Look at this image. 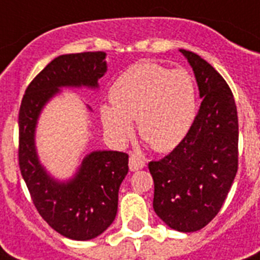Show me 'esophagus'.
I'll return each instance as SVG.
<instances>
[{"mask_svg":"<svg viewBox=\"0 0 260 260\" xmlns=\"http://www.w3.org/2000/svg\"><path fill=\"white\" fill-rule=\"evenodd\" d=\"M146 166V160L142 155L139 154H131L129 156V169L131 171H138L144 169Z\"/></svg>","mask_w":260,"mask_h":260,"instance_id":"esophagus-1","label":"esophagus"}]
</instances>
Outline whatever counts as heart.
<instances>
[{
    "label": "heart",
    "mask_w": 260,
    "mask_h": 260,
    "mask_svg": "<svg viewBox=\"0 0 260 260\" xmlns=\"http://www.w3.org/2000/svg\"><path fill=\"white\" fill-rule=\"evenodd\" d=\"M101 120L114 142L125 143L138 121L139 134L158 151H170L189 135L197 116V86L189 71L156 63L126 69L110 87Z\"/></svg>",
    "instance_id": "1"
}]
</instances>
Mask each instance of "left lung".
Masks as SVG:
<instances>
[{"label":"left lung","mask_w":260,"mask_h":260,"mask_svg":"<svg viewBox=\"0 0 260 260\" xmlns=\"http://www.w3.org/2000/svg\"><path fill=\"white\" fill-rule=\"evenodd\" d=\"M179 52L193 69L201 106L185 140L148 169L155 213L173 230L196 232L216 217L238 173V110L209 63L191 51Z\"/></svg>","instance_id":"1"}]
</instances>
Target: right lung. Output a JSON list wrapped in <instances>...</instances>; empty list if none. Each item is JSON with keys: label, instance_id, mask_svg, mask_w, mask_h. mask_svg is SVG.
<instances>
[{"label": "right lung", "instance_id": "right-lung-1", "mask_svg": "<svg viewBox=\"0 0 260 260\" xmlns=\"http://www.w3.org/2000/svg\"><path fill=\"white\" fill-rule=\"evenodd\" d=\"M106 54L81 52L55 58L26 87L18 113V163L36 209L64 238L90 240L100 236L117 214L118 189L128 174V155L93 151L66 181L52 177L36 148V126L44 106L64 87L97 90L108 71ZM91 112V108L87 105Z\"/></svg>", "mask_w": 260, "mask_h": 260}]
</instances>
